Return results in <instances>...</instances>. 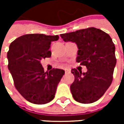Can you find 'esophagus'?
Listing matches in <instances>:
<instances>
[{"mask_svg":"<svg viewBox=\"0 0 124 124\" xmlns=\"http://www.w3.org/2000/svg\"><path fill=\"white\" fill-rule=\"evenodd\" d=\"M70 72V70H65V73H68V72Z\"/></svg>","mask_w":124,"mask_h":124,"instance_id":"1","label":"esophagus"}]
</instances>
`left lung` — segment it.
Instances as JSON below:
<instances>
[{
    "label": "left lung",
    "instance_id": "8db88e82",
    "mask_svg": "<svg viewBox=\"0 0 124 124\" xmlns=\"http://www.w3.org/2000/svg\"><path fill=\"white\" fill-rule=\"evenodd\" d=\"M63 41L75 43L79 48L76 61L86 66L82 73L72 69L74 81L70 90L75 101L81 103L95 102L111 85L117 63L115 46L107 33L95 27H88L61 34Z\"/></svg>",
    "mask_w": 124,
    "mask_h": 124
}]
</instances>
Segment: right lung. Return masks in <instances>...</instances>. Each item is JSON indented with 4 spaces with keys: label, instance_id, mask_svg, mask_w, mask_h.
Returning <instances> with one entry per match:
<instances>
[{
    "label": "right lung",
    "instance_id": "1",
    "mask_svg": "<svg viewBox=\"0 0 124 124\" xmlns=\"http://www.w3.org/2000/svg\"><path fill=\"white\" fill-rule=\"evenodd\" d=\"M59 36L30 34L20 36L9 45L8 69L14 86L27 101L45 104L54 98L57 85L65 74L63 70L53 68L44 72L41 60L51 56L52 41Z\"/></svg>",
    "mask_w": 124,
    "mask_h": 124
}]
</instances>
